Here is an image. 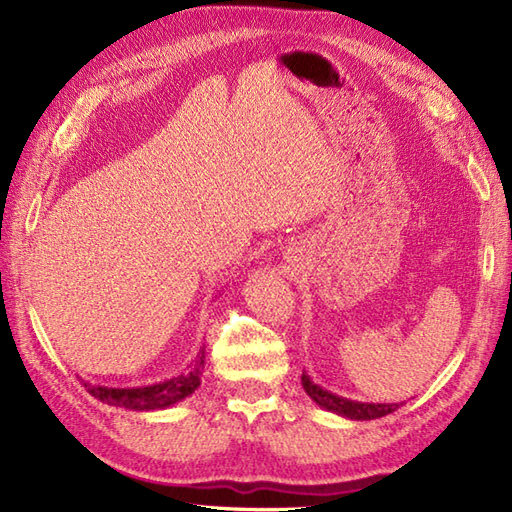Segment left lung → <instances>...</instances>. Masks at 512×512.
Segmentation results:
<instances>
[{"instance_id":"obj_1","label":"left lung","mask_w":512,"mask_h":512,"mask_svg":"<svg viewBox=\"0 0 512 512\" xmlns=\"http://www.w3.org/2000/svg\"><path fill=\"white\" fill-rule=\"evenodd\" d=\"M301 385L306 389V394L312 398V402L325 411L336 413V416L350 418V420H374V418H383L387 413H394L400 405L398 402H358L343 398L339 394H332V391L323 389L321 385L314 383V380L308 376L306 369L301 374Z\"/></svg>"}]
</instances>
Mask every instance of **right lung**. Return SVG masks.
Masks as SVG:
<instances>
[{
    "mask_svg": "<svg viewBox=\"0 0 512 512\" xmlns=\"http://www.w3.org/2000/svg\"><path fill=\"white\" fill-rule=\"evenodd\" d=\"M202 367H204V350L193 358L191 365L182 374L160 380L154 385L140 387H105L83 383L94 398L107 402L112 407H123L129 411H160L169 409L176 402L189 398L202 383Z\"/></svg>",
    "mask_w": 512,
    "mask_h": 512,
    "instance_id": "1",
    "label": "right lung"
}]
</instances>
